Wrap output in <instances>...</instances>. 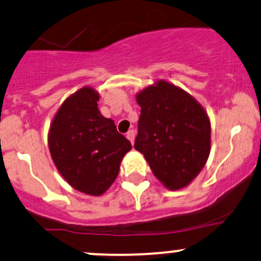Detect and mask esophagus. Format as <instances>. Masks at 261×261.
Returning a JSON list of instances; mask_svg holds the SVG:
<instances>
[{"mask_svg": "<svg viewBox=\"0 0 261 261\" xmlns=\"http://www.w3.org/2000/svg\"><path fill=\"white\" fill-rule=\"evenodd\" d=\"M126 137H127V139L130 140L131 144H134V139H135V131H134V130L127 131V134H126Z\"/></svg>", "mask_w": 261, "mask_h": 261, "instance_id": "obj_1", "label": "esophagus"}]
</instances>
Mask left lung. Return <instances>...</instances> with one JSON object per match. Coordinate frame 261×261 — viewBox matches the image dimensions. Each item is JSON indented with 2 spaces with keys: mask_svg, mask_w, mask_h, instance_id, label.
<instances>
[{
  "mask_svg": "<svg viewBox=\"0 0 261 261\" xmlns=\"http://www.w3.org/2000/svg\"><path fill=\"white\" fill-rule=\"evenodd\" d=\"M141 108L135 148L170 191L187 187L211 152V121L191 94L157 80L136 94Z\"/></svg>",
  "mask_w": 261,
  "mask_h": 261,
  "instance_id": "obj_1",
  "label": "left lung"
}]
</instances>
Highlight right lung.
<instances>
[{
    "label": "right lung",
    "mask_w": 261,
    "mask_h": 261,
    "mask_svg": "<svg viewBox=\"0 0 261 261\" xmlns=\"http://www.w3.org/2000/svg\"><path fill=\"white\" fill-rule=\"evenodd\" d=\"M100 95L84 87L63 101L48 133V147L58 172L74 190L101 196L119 174L131 142L101 115Z\"/></svg>",
    "instance_id": "1"
}]
</instances>
